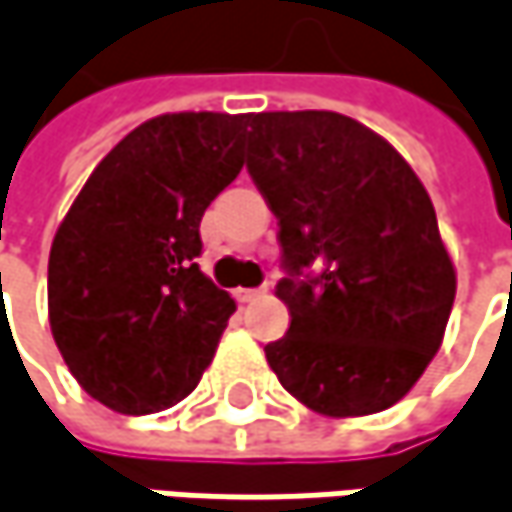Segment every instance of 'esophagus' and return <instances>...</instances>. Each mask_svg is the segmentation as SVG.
Wrapping results in <instances>:
<instances>
[{
  "label": "esophagus",
  "mask_w": 512,
  "mask_h": 512,
  "mask_svg": "<svg viewBox=\"0 0 512 512\" xmlns=\"http://www.w3.org/2000/svg\"><path fill=\"white\" fill-rule=\"evenodd\" d=\"M268 294V288H236V299L242 302V305H250V302H256V299H262V296Z\"/></svg>",
  "instance_id": "1"
}]
</instances>
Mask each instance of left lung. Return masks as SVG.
<instances>
[{
  "mask_svg": "<svg viewBox=\"0 0 512 512\" xmlns=\"http://www.w3.org/2000/svg\"><path fill=\"white\" fill-rule=\"evenodd\" d=\"M247 126V172L288 270L276 296L291 325L265 345L268 366L325 418L395 406L444 343L458 285L429 192L354 117L262 112Z\"/></svg>",
  "mask_w": 512,
  "mask_h": 512,
  "instance_id": "obj_1",
  "label": "left lung"
}]
</instances>
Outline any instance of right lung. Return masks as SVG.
<instances>
[{"label":"right lung","instance_id":"add662e5","mask_svg":"<svg viewBox=\"0 0 512 512\" xmlns=\"http://www.w3.org/2000/svg\"><path fill=\"white\" fill-rule=\"evenodd\" d=\"M250 115L175 112L94 167L48 256V322L74 380L120 415L175 406L236 302L201 273L198 224L244 164Z\"/></svg>","mask_w":512,"mask_h":512}]
</instances>
